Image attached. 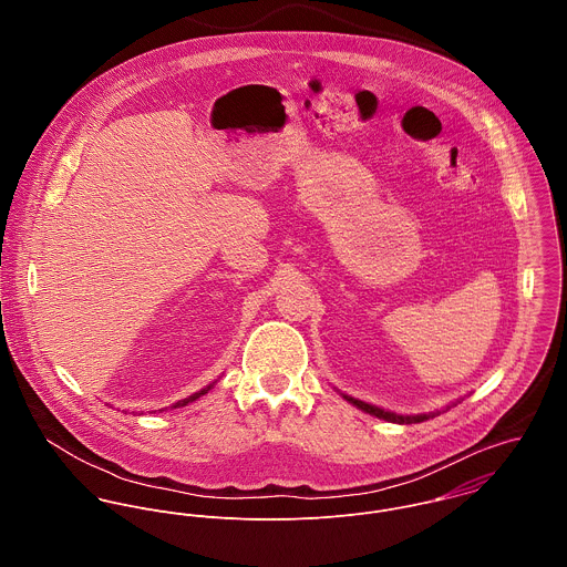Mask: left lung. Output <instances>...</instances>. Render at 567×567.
<instances>
[{
  "label": "left lung",
  "instance_id": "8db88e82",
  "mask_svg": "<svg viewBox=\"0 0 567 567\" xmlns=\"http://www.w3.org/2000/svg\"><path fill=\"white\" fill-rule=\"evenodd\" d=\"M338 393H340V391H338ZM340 395H342L349 404L360 408L362 412H369V414H373V416H378V419H384V421H391V423H400V425H408V423H421V421H427V419H432V416L441 414V410L423 412V414H400V412H393V410H384V408H378V405L367 404V402L355 400V398L344 395V393H340ZM456 404H461V400H456L454 404L445 405V410H450L452 405ZM445 410H443V412H445Z\"/></svg>",
  "mask_w": 567,
  "mask_h": 567
}]
</instances>
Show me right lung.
<instances>
[{
	"label": "right lung",
	"instance_id": "obj_1",
	"mask_svg": "<svg viewBox=\"0 0 567 567\" xmlns=\"http://www.w3.org/2000/svg\"><path fill=\"white\" fill-rule=\"evenodd\" d=\"M214 384H216V382H212V384H209V386H205V389H200V391H198V393H194V395H189V398H185V400H178V402H176V404H172V408H183V405H187V404H192V402H196V400H198V398H203V395H207V393H209V391H212V389H214Z\"/></svg>",
	"mask_w": 567,
	"mask_h": 567
}]
</instances>
